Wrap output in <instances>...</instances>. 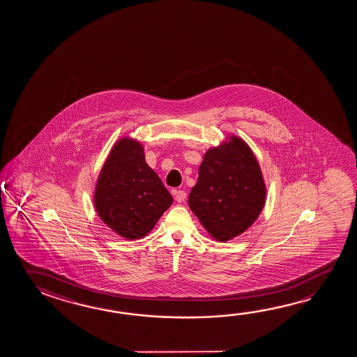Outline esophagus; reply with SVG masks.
I'll return each mask as SVG.
<instances>
[{
  "label": "esophagus",
  "mask_w": 357,
  "mask_h": 357,
  "mask_svg": "<svg viewBox=\"0 0 357 357\" xmlns=\"http://www.w3.org/2000/svg\"><path fill=\"white\" fill-rule=\"evenodd\" d=\"M174 198L178 203H183L187 198V193L184 190H174Z\"/></svg>",
  "instance_id": "1"
}]
</instances>
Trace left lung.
<instances>
[{
  "mask_svg": "<svg viewBox=\"0 0 357 357\" xmlns=\"http://www.w3.org/2000/svg\"><path fill=\"white\" fill-rule=\"evenodd\" d=\"M265 198L257 157L241 138L230 135L205 153L188 204L211 238L225 243L252 227Z\"/></svg>",
  "mask_w": 357,
  "mask_h": 357,
  "instance_id": "8db88e82",
  "label": "left lung"
}]
</instances>
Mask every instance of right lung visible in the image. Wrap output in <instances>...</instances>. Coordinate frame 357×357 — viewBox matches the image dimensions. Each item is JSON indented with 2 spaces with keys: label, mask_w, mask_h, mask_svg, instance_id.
<instances>
[{
  "label": "right lung",
  "mask_w": 357,
  "mask_h": 357,
  "mask_svg": "<svg viewBox=\"0 0 357 357\" xmlns=\"http://www.w3.org/2000/svg\"><path fill=\"white\" fill-rule=\"evenodd\" d=\"M172 203L169 192L146 163L141 143L129 137L119 139L94 190V206L103 222L124 239H141Z\"/></svg>",
  "instance_id": "obj_1"
}]
</instances>
